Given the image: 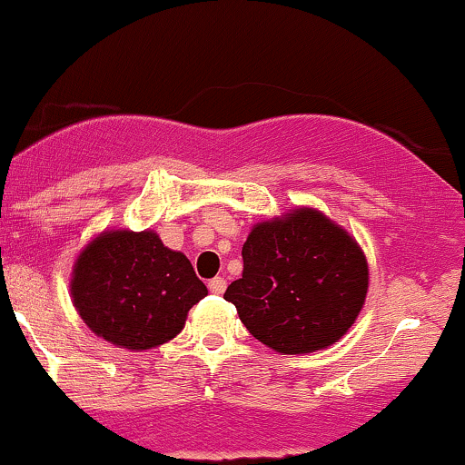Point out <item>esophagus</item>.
<instances>
[{
	"label": "esophagus",
	"mask_w": 465,
	"mask_h": 465,
	"mask_svg": "<svg viewBox=\"0 0 465 465\" xmlns=\"http://www.w3.org/2000/svg\"><path fill=\"white\" fill-rule=\"evenodd\" d=\"M209 289H211L213 293H223V289H226V278H222V276L211 278Z\"/></svg>",
	"instance_id": "34e87169"
}]
</instances>
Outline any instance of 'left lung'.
<instances>
[{
    "label": "left lung",
    "mask_w": 465,
    "mask_h": 465,
    "mask_svg": "<svg viewBox=\"0 0 465 465\" xmlns=\"http://www.w3.org/2000/svg\"><path fill=\"white\" fill-rule=\"evenodd\" d=\"M243 276L223 298L250 335L282 354H304L346 335L368 293L357 242L318 211L263 222L243 243Z\"/></svg>",
    "instance_id": "8db88e82"
}]
</instances>
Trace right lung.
<instances>
[{"label":"right lung","mask_w":465,"mask_h":465,"mask_svg":"<svg viewBox=\"0 0 465 465\" xmlns=\"http://www.w3.org/2000/svg\"><path fill=\"white\" fill-rule=\"evenodd\" d=\"M209 293L184 254L154 232H104L84 248L71 296L84 324L130 351L161 346L183 331L189 309Z\"/></svg>","instance_id":"obj_1"}]
</instances>
